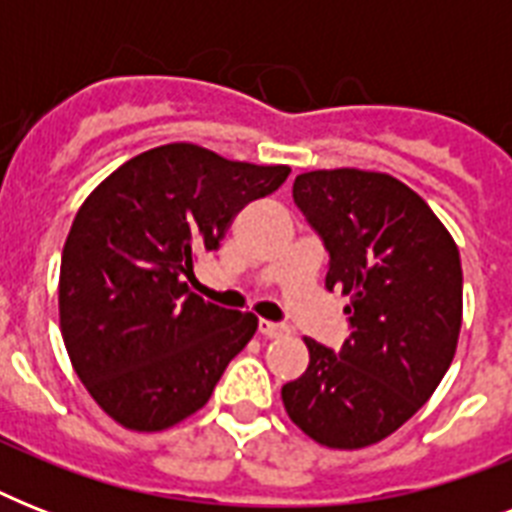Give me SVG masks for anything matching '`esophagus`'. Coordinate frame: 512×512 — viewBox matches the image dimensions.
<instances>
[{"instance_id": "obj_1", "label": "esophagus", "mask_w": 512, "mask_h": 512, "mask_svg": "<svg viewBox=\"0 0 512 512\" xmlns=\"http://www.w3.org/2000/svg\"><path fill=\"white\" fill-rule=\"evenodd\" d=\"M287 332H289L287 324H276V321L260 319V335L263 337H281V335H287Z\"/></svg>"}]
</instances>
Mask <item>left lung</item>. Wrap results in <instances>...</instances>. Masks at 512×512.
I'll list each match as a JSON object with an SVG mask.
<instances>
[{"label": "left lung", "instance_id": "1", "mask_svg": "<svg viewBox=\"0 0 512 512\" xmlns=\"http://www.w3.org/2000/svg\"><path fill=\"white\" fill-rule=\"evenodd\" d=\"M292 196L329 252L327 289L350 297V337L337 353L303 337L311 361L281 388V401L316 444H380L452 364L462 327L460 249L425 199L385 172H303Z\"/></svg>", "mask_w": 512, "mask_h": 512}]
</instances>
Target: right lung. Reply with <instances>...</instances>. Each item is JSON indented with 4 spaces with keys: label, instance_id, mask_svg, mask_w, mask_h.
Here are the masks:
<instances>
[{
    "label": "right lung",
    "instance_id": "obj_1",
    "mask_svg": "<svg viewBox=\"0 0 512 512\" xmlns=\"http://www.w3.org/2000/svg\"><path fill=\"white\" fill-rule=\"evenodd\" d=\"M289 172L167 143L84 199L60 260V332L87 393L122 428L159 433L188 420L252 340L255 313L207 303L188 281L233 217Z\"/></svg>",
    "mask_w": 512,
    "mask_h": 512
}]
</instances>
